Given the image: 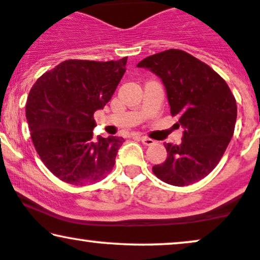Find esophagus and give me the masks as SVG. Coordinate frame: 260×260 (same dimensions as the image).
Returning <instances> with one entry per match:
<instances>
[{"label":"esophagus","mask_w":260,"mask_h":260,"mask_svg":"<svg viewBox=\"0 0 260 260\" xmlns=\"http://www.w3.org/2000/svg\"><path fill=\"white\" fill-rule=\"evenodd\" d=\"M140 140H141V142L146 146H152L153 143H154V140L149 139V137H147V136H141Z\"/></svg>","instance_id":"obj_1"}]
</instances>
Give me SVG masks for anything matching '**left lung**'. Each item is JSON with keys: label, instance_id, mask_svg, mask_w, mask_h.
Listing matches in <instances>:
<instances>
[{"label": "left lung", "instance_id": "left-lung-1", "mask_svg": "<svg viewBox=\"0 0 260 260\" xmlns=\"http://www.w3.org/2000/svg\"><path fill=\"white\" fill-rule=\"evenodd\" d=\"M164 83L171 115L184 127L181 145L165 143L168 158L153 174L177 187L200 181L216 168L234 135L236 100L210 66L179 49L150 55L137 63Z\"/></svg>", "mask_w": 260, "mask_h": 260}]
</instances>
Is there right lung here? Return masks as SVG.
<instances>
[{"mask_svg":"<svg viewBox=\"0 0 260 260\" xmlns=\"http://www.w3.org/2000/svg\"><path fill=\"white\" fill-rule=\"evenodd\" d=\"M126 61L66 60L42 75L28 92L31 140L43 164L62 182L92 184L113 169L124 139H92L94 113L111 100Z\"/></svg>","mask_w":260,"mask_h":260,"instance_id":"obj_1","label":"right lung"}]
</instances>
